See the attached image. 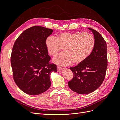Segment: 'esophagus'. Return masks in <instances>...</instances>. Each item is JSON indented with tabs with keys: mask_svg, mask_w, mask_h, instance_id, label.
I'll return each instance as SVG.
<instances>
[{
	"mask_svg": "<svg viewBox=\"0 0 120 120\" xmlns=\"http://www.w3.org/2000/svg\"><path fill=\"white\" fill-rule=\"evenodd\" d=\"M63 68H60V67H57V71H58V72H60V71H62L63 70Z\"/></svg>",
	"mask_w": 120,
	"mask_h": 120,
	"instance_id": "obj_1",
	"label": "esophagus"
}]
</instances>
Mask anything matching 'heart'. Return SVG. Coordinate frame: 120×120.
Instances as JSON below:
<instances>
[{
  "label": "heart",
  "mask_w": 120,
  "mask_h": 120,
  "mask_svg": "<svg viewBox=\"0 0 120 120\" xmlns=\"http://www.w3.org/2000/svg\"><path fill=\"white\" fill-rule=\"evenodd\" d=\"M47 50L51 56H55L63 48L64 52L53 59L54 63L67 66L71 62L81 64L92 52L95 45V38L89 32H61L54 38L49 37L45 40Z\"/></svg>",
  "instance_id": "heart-1"
}]
</instances>
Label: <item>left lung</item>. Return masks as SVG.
Listing matches in <instances>:
<instances>
[{"label":"left lung","instance_id":"left-lung-1","mask_svg":"<svg viewBox=\"0 0 120 120\" xmlns=\"http://www.w3.org/2000/svg\"><path fill=\"white\" fill-rule=\"evenodd\" d=\"M94 34L95 45L87 59L74 67L70 68L74 77L68 85L72 91L79 94H88L95 91L103 83L108 66L106 41L100 34L88 28Z\"/></svg>","mask_w":120,"mask_h":120}]
</instances>
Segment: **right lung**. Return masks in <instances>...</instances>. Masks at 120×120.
Listing matches in <instances>:
<instances>
[{"instance_id":"1","label":"right lung","mask_w":120,"mask_h":120,"mask_svg":"<svg viewBox=\"0 0 120 120\" xmlns=\"http://www.w3.org/2000/svg\"><path fill=\"white\" fill-rule=\"evenodd\" d=\"M52 29L34 26L25 30L16 39L10 58L14 81L18 87L30 95H38L51 85L50 75L56 66L49 63L45 42Z\"/></svg>"}]
</instances>
